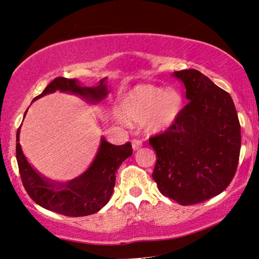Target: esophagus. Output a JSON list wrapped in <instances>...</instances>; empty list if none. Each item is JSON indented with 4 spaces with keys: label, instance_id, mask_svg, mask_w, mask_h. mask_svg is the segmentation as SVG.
Masks as SVG:
<instances>
[{
    "label": "esophagus",
    "instance_id": "1",
    "mask_svg": "<svg viewBox=\"0 0 259 259\" xmlns=\"http://www.w3.org/2000/svg\"><path fill=\"white\" fill-rule=\"evenodd\" d=\"M131 145H133V150L136 152V151H138V150H140V148H142L143 144H142V142H140V140L134 139L133 142H131Z\"/></svg>",
    "mask_w": 259,
    "mask_h": 259
}]
</instances>
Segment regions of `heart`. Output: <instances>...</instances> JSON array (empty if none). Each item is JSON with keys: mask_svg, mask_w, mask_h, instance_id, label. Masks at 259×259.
I'll list each match as a JSON object with an SVG mask.
<instances>
[{"mask_svg": "<svg viewBox=\"0 0 259 259\" xmlns=\"http://www.w3.org/2000/svg\"><path fill=\"white\" fill-rule=\"evenodd\" d=\"M182 111V96L172 87L160 89L140 84L121 95L117 116L126 124H140L148 135L165 133L176 123Z\"/></svg>", "mask_w": 259, "mask_h": 259, "instance_id": "1", "label": "heart"}]
</instances>
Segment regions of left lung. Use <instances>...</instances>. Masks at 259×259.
I'll list each match as a JSON object with an SVG mask.
<instances>
[{
	"instance_id": "8db88e82",
	"label": "left lung",
	"mask_w": 259,
	"mask_h": 259,
	"mask_svg": "<svg viewBox=\"0 0 259 259\" xmlns=\"http://www.w3.org/2000/svg\"><path fill=\"white\" fill-rule=\"evenodd\" d=\"M188 104L171 128L150 139L156 152L152 177L162 194L195 204L230 185L238 168L241 126L229 93L196 69L174 72Z\"/></svg>"
}]
</instances>
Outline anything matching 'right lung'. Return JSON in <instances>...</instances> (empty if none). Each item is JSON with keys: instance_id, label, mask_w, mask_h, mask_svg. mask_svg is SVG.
Wrapping results in <instances>:
<instances>
[{"instance_id": "right-lung-1", "label": "right lung", "mask_w": 259, "mask_h": 259, "mask_svg": "<svg viewBox=\"0 0 259 259\" xmlns=\"http://www.w3.org/2000/svg\"><path fill=\"white\" fill-rule=\"evenodd\" d=\"M56 91L74 95L88 104L99 105L106 99L109 88L107 77L102 78L95 87H83L78 80L56 77L33 102ZM20 126L17 131V162L24 187L35 202L42 208L68 217L96 213L108 202L115 186L117 169L133 154L130 143L113 145L102 136L98 151L85 171L68 182H58L43 176L29 163L19 143Z\"/></svg>"}]
</instances>
